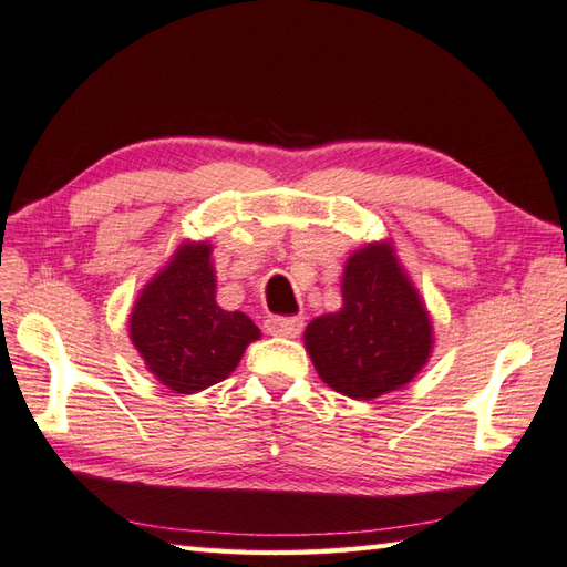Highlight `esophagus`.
<instances>
[{
	"label": "esophagus",
	"instance_id": "34e87169",
	"mask_svg": "<svg viewBox=\"0 0 567 567\" xmlns=\"http://www.w3.org/2000/svg\"><path fill=\"white\" fill-rule=\"evenodd\" d=\"M302 324V318H282V315H270V318L265 320L267 332L277 334V338H295V334H300Z\"/></svg>",
	"mask_w": 567,
	"mask_h": 567
}]
</instances>
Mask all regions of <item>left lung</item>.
<instances>
[{
	"instance_id": "8db88e82",
	"label": "left lung",
	"mask_w": 567,
	"mask_h": 567,
	"mask_svg": "<svg viewBox=\"0 0 567 567\" xmlns=\"http://www.w3.org/2000/svg\"><path fill=\"white\" fill-rule=\"evenodd\" d=\"M315 370L334 392L372 400L400 390L433 352V322L390 243L364 245L342 275V307L305 330Z\"/></svg>"
}]
</instances>
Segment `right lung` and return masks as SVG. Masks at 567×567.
I'll use <instances>...</instances> for the list:
<instances>
[{
  "label": "right lung",
  "instance_id": "add662e5",
  "mask_svg": "<svg viewBox=\"0 0 567 567\" xmlns=\"http://www.w3.org/2000/svg\"><path fill=\"white\" fill-rule=\"evenodd\" d=\"M213 247L185 243L152 277L130 315V338L162 385L192 395L223 382L249 342L260 338L245 312L215 300Z\"/></svg>",
  "mask_w": 567,
  "mask_h": 567
}]
</instances>
